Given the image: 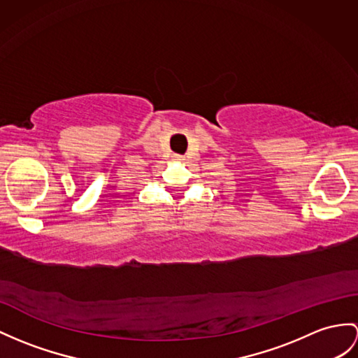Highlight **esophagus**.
<instances>
[{
	"instance_id": "obj_1",
	"label": "esophagus",
	"mask_w": 358,
	"mask_h": 358,
	"mask_svg": "<svg viewBox=\"0 0 358 358\" xmlns=\"http://www.w3.org/2000/svg\"><path fill=\"white\" fill-rule=\"evenodd\" d=\"M173 161L174 162H182V161H185V159H184V156H182V155H173Z\"/></svg>"
}]
</instances>
